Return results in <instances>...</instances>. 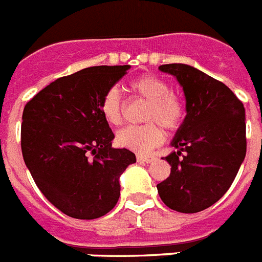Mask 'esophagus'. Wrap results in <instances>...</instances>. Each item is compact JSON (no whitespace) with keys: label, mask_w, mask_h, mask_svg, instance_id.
Returning <instances> with one entry per match:
<instances>
[{"label":"esophagus","mask_w":262,"mask_h":262,"mask_svg":"<svg viewBox=\"0 0 262 262\" xmlns=\"http://www.w3.org/2000/svg\"><path fill=\"white\" fill-rule=\"evenodd\" d=\"M155 158H156L155 156H151V155H137L138 162H146V164H149V162L153 161Z\"/></svg>","instance_id":"obj_1"}]
</instances>
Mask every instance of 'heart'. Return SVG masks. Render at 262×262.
I'll return each instance as SVG.
<instances>
[{"label": "heart", "mask_w": 262, "mask_h": 262, "mask_svg": "<svg viewBox=\"0 0 262 262\" xmlns=\"http://www.w3.org/2000/svg\"><path fill=\"white\" fill-rule=\"evenodd\" d=\"M130 89L138 97L148 101L145 107V124L129 125L121 129L116 136L120 146L129 150L145 153L157 146L164 138V132L176 130L185 117V107L182 101L170 92L166 81L157 76L144 74L130 81ZM100 111L102 117L112 125L122 121V98L118 88L112 86L101 98Z\"/></svg>", "instance_id": "obj_1"}]
</instances>
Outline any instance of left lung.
<instances>
[{
    "label": "left lung",
    "instance_id": "8db88e82",
    "mask_svg": "<svg viewBox=\"0 0 262 262\" xmlns=\"http://www.w3.org/2000/svg\"><path fill=\"white\" fill-rule=\"evenodd\" d=\"M160 70L184 89L186 117L172 141L177 151L165 157L172 168L158 194L170 209L201 212L225 194L245 158V109L225 83L201 70L185 63Z\"/></svg>",
    "mask_w": 262,
    "mask_h": 262
}]
</instances>
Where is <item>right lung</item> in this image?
<instances>
[{"mask_svg": "<svg viewBox=\"0 0 262 262\" xmlns=\"http://www.w3.org/2000/svg\"><path fill=\"white\" fill-rule=\"evenodd\" d=\"M129 65L92 67L61 77L25 105L24 161L36 185L67 216L93 220L113 209L120 176L135 153L112 148L114 135L100 111L101 98Z\"/></svg>", "mask_w": 262, "mask_h": 262, "instance_id": "obj_1", "label": "right lung"}]
</instances>
